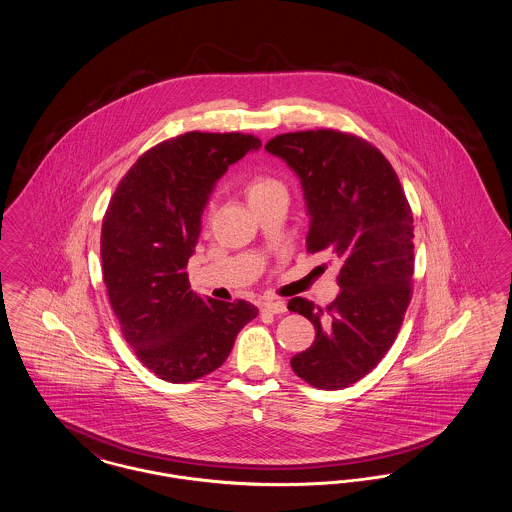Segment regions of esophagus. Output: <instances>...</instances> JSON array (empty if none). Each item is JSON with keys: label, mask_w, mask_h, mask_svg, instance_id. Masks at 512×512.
Returning <instances> with one entry per match:
<instances>
[{"label": "esophagus", "mask_w": 512, "mask_h": 512, "mask_svg": "<svg viewBox=\"0 0 512 512\" xmlns=\"http://www.w3.org/2000/svg\"><path fill=\"white\" fill-rule=\"evenodd\" d=\"M261 309L267 311V313H272V315H280V313H286V303L278 301V299L276 301L268 299V301L261 303Z\"/></svg>", "instance_id": "esophagus-1"}]
</instances>
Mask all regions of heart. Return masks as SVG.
<instances>
[{"mask_svg": "<svg viewBox=\"0 0 512 512\" xmlns=\"http://www.w3.org/2000/svg\"><path fill=\"white\" fill-rule=\"evenodd\" d=\"M278 192H284L282 184L267 174H253L245 182V195H247L249 203L265 199L268 195L278 194Z\"/></svg>", "mask_w": 512, "mask_h": 512, "instance_id": "heart-1", "label": "heart"}]
</instances>
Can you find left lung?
I'll return each mask as SVG.
<instances>
[{
  "label": "left lung",
  "mask_w": 512,
  "mask_h": 512,
  "mask_svg": "<svg viewBox=\"0 0 512 512\" xmlns=\"http://www.w3.org/2000/svg\"><path fill=\"white\" fill-rule=\"evenodd\" d=\"M268 153L286 161L309 215L307 251L340 261V295L326 307L293 297L288 309L317 330L293 357V372L320 390L359 382L388 353L411 303L413 213L390 161L365 140L338 130L272 138Z\"/></svg>",
  "instance_id": "left-lung-1"
}]
</instances>
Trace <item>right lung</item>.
<instances>
[{"mask_svg": "<svg viewBox=\"0 0 512 512\" xmlns=\"http://www.w3.org/2000/svg\"><path fill=\"white\" fill-rule=\"evenodd\" d=\"M261 140L186 132L146 151L124 174L101 226V270L122 336L140 363L172 384L217 370L257 307L190 290L201 215L230 165Z\"/></svg>", "mask_w": 512, "mask_h": 512, "instance_id": "obj_1", "label": "right lung"}]
</instances>
